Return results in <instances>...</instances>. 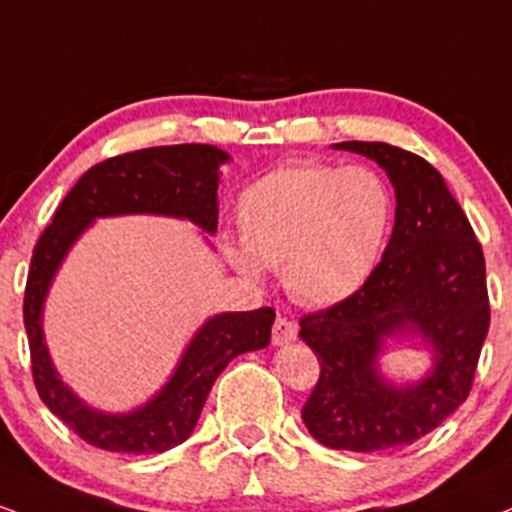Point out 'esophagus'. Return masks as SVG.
<instances>
[{"instance_id": "esophagus-1", "label": "esophagus", "mask_w": 512, "mask_h": 512, "mask_svg": "<svg viewBox=\"0 0 512 512\" xmlns=\"http://www.w3.org/2000/svg\"><path fill=\"white\" fill-rule=\"evenodd\" d=\"M298 338V326L291 322L288 317H276L274 329H272V341L276 346H283V343H291Z\"/></svg>"}]
</instances>
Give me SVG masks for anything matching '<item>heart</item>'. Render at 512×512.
I'll return each instance as SVG.
<instances>
[{
    "label": "heart",
    "instance_id": "heart-1",
    "mask_svg": "<svg viewBox=\"0 0 512 512\" xmlns=\"http://www.w3.org/2000/svg\"><path fill=\"white\" fill-rule=\"evenodd\" d=\"M236 219L245 248L226 255L238 272L260 279L264 267H281L300 303L336 305L377 272L396 197L372 166L295 162L250 183Z\"/></svg>",
    "mask_w": 512,
    "mask_h": 512
}]
</instances>
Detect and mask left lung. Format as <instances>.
<instances>
[{"instance_id": "left-lung-1", "label": "left lung", "mask_w": 512, "mask_h": 512, "mask_svg": "<svg viewBox=\"0 0 512 512\" xmlns=\"http://www.w3.org/2000/svg\"><path fill=\"white\" fill-rule=\"evenodd\" d=\"M374 159L396 188V224L377 272L343 303L300 319L319 379L303 422L319 443L372 453L434 432L472 391L489 331L486 264L479 240L427 159L386 143L334 145ZM420 335L435 367L396 387L378 372L386 337Z\"/></svg>"}]
</instances>
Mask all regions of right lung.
<instances>
[{
	"instance_id": "add662e5",
	"label": "right lung",
	"mask_w": 512,
	"mask_h": 512,
	"mask_svg": "<svg viewBox=\"0 0 512 512\" xmlns=\"http://www.w3.org/2000/svg\"><path fill=\"white\" fill-rule=\"evenodd\" d=\"M229 155L212 145H164L126 152L95 164L69 190L30 257L23 324L33 381L42 403L80 439L102 451L162 453L195 429L212 384L233 357L269 346L272 307L224 312L197 329L171 379L143 408L123 415L92 410L59 379L42 334V307L61 260L95 219L164 214L217 231L219 164Z\"/></svg>"
}]
</instances>
